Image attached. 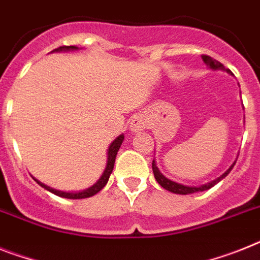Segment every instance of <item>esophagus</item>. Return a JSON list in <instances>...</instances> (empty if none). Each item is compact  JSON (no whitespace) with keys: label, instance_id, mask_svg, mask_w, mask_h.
Listing matches in <instances>:
<instances>
[{"label":"esophagus","instance_id":"1","mask_svg":"<svg viewBox=\"0 0 260 260\" xmlns=\"http://www.w3.org/2000/svg\"><path fill=\"white\" fill-rule=\"evenodd\" d=\"M145 128H147V123H145L144 117L135 116L132 121H131V131L132 132H139V131H143Z\"/></svg>","mask_w":260,"mask_h":260}]
</instances>
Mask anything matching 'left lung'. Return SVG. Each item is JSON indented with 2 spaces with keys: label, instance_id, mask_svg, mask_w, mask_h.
Masks as SVG:
<instances>
[{
  "label": "left lung",
  "instance_id": "obj_1",
  "mask_svg": "<svg viewBox=\"0 0 260 260\" xmlns=\"http://www.w3.org/2000/svg\"><path fill=\"white\" fill-rule=\"evenodd\" d=\"M202 59H204V62L208 64L210 69L213 70H224V71H228V73H230V70L224 69L223 64H222L221 62H218V60L213 59L211 56L209 55H202ZM235 164H233L230 167V169H229L226 173H223L219 178H217V180H214L213 182H210V184H206V185H202V186L200 187H191V186H185V185H181V184H177V182H174V181H171L168 180L165 176H162V173H160V171H158V168L156 167V162H154V160L152 161V169H153V174H154V178H156V181L158 182V184L161 185V186L164 187V189H167V190L172 191V193H176V194H191V193H197V191H204V190H208V189H210V187L214 186L215 184H218L219 181L222 180V178H224L226 176H228L229 173H230V171L234 168Z\"/></svg>",
  "mask_w": 260,
  "mask_h": 260
}]
</instances>
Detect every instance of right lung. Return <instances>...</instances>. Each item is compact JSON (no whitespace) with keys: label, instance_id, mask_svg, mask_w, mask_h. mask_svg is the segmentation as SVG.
<instances>
[{"label":"right lung","instance_id":"add662e5","mask_svg":"<svg viewBox=\"0 0 260 260\" xmlns=\"http://www.w3.org/2000/svg\"><path fill=\"white\" fill-rule=\"evenodd\" d=\"M78 49V47H75V46H60V47H58V49H55L54 51H62V50H75ZM124 140V136L121 135V136H119L116 139V140L113 141L112 144L110 145V149H108V161H107V167H106V171H104L103 176L100 177V180L98 181L96 184L93 185L92 187H89V189H87V190L84 191H80V193H64V191H59V190H55V189H52V187H49L46 186L45 184H42V182H39L38 180H34L38 182L39 185L42 187H45L46 190L51 191V193H54L55 196H59V197H63V198H70V200H80V198H87V197H91V196H93V194L99 193L102 189H103L104 186H106V184L108 182V178H110V174L112 173L113 171V165H115V158H116V154H117V150H119L120 145H121V143H123Z\"/></svg>","mask_w":260,"mask_h":260}]
</instances>
